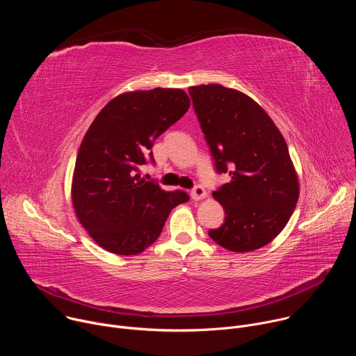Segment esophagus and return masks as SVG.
Returning <instances> with one entry per match:
<instances>
[{"mask_svg":"<svg viewBox=\"0 0 356 356\" xmlns=\"http://www.w3.org/2000/svg\"><path fill=\"white\" fill-rule=\"evenodd\" d=\"M190 195H191L193 200H201V198L206 197V190L202 186H194L190 191Z\"/></svg>","mask_w":356,"mask_h":356,"instance_id":"esophagus-1","label":"esophagus"}]
</instances>
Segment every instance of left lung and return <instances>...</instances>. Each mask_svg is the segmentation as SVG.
<instances>
[{
    "mask_svg": "<svg viewBox=\"0 0 356 356\" xmlns=\"http://www.w3.org/2000/svg\"><path fill=\"white\" fill-rule=\"evenodd\" d=\"M218 175L229 183L213 195L225 211L210 238L232 252L268 245L286 227L298 200V180L280 131L255 101L220 84L188 88Z\"/></svg>",
    "mask_w": 356,
    "mask_h": 356,
    "instance_id": "obj_1",
    "label": "left lung"
}]
</instances>
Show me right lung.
Listing matches in <instances>:
<instances>
[{"instance_id":"add662e5","label":"right lung","mask_w":356,"mask_h":356,"mask_svg":"<svg viewBox=\"0 0 356 356\" xmlns=\"http://www.w3.org/2000/svg\"><path fill=\"white\" fill-rule=\"evenodd\" d=\"M180 88L125 92L99 111L80 145L72 184L79 221L90 236L118 255H136L154 243L170 211L190 197L165 191L138 175L155 163L152 146L188 110Z\"/></svg>"}]
</instances>
